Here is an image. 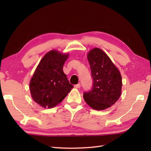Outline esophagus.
Here are the masks:
<instances>
[{
    "mask_svg": "<svg viewBox=\"0 0 151 151\" xmlns=\"http://www.w3.org/2000/svg\"><path fill=\"white\" fill-rule=\"evenodd\" d=\"M81 84H76V85H75V88H81Z\"/></svg>",
    "mask_w": 151,
    "mask_h": 151,
    "instance_id": "34e87169",
    "label": "esophagus"
}]
</instances>
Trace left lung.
Listing matches in <instances>:
<instances>
[{"mask_svg":"<svg viewBox=\"0 0 151 151\" xmlns=\"http://www.w3.org/2000/svg\"><path fill=\"white\" fill-rule=\"evenodd\" d=\"M93 86L91 90L84 92V100L96 110H103L114 104L121 94L122 78L110 58L99 48L88 54Z\"/></svg>","mask_w":151,"mask_h":151,"instance_id":"obj_1","label":"left lung"}]
</instances>
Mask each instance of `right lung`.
Masks as SVG:
<instances>
[{
    "label": "right lung",
    "instance_id": "obj_1",
    "mask_svg": "<svg viewBox=\"0 0 151 151\" xmlns=\"http://www.w3.org/2000/svg\"><path fill=\"white\" fill-rule=\"evenodd\" d=\"M69 54L50 50L41 59L30 82L33 100L45 108L60 103L73 88L63 71Z\"/></svg>",
    "mask_w": 151,
    "mask_h": 151
}]
</instances>
